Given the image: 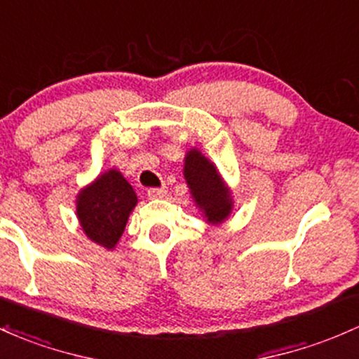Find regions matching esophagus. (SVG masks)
<instances>
[{"mask_svg":"<svg viewBox=\"0 0 359 359\" xmlns=\"http://www.w3.org/2000/svg\"><path fill=\"white\" fill-rule=\"evenodd\" d=\"M148 196L151 199H160L163 196H167V189L161 187V189H148Z\"/></svg>","mask_w":359,"mask_h":359,"instance_id":"34e87169","label":"esophagus"}]
</instances>
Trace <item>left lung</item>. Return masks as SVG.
I'll return each mask as SVG.
<instances>
[{
    "mask_svg": "<svg viewBox=\"0 0 359 359\" xmlns=\"http://www.w3.org/2000/svg\"><path fill=\"white\" fill-rule=\"evenodd\" d=\"M184 179L196 208L203 212L206 223L222 224L233 211L231 189L224 182L216 165L198 148H191L184 158Z\"/></svg>",
    "mask_w": 359,
    "mask_h": 359,
    "instance_id": "left-lung-1",
    "label": "left lung"
}]
</instances>
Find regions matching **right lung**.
Here are the masks:
<instances>
[{
    "label": "right lung",
    "mask_w": 359,
    "mask_h": 359,
    "mask_svg": "<svg viewBox=\"0 0 359 359\" xmlns=\"http://www.w3.org/2000/svg\"><path fill=\"white\" fill-rule=\"evenodd\" d=\"M136 204L137 196L131 184L117 168H110L78 192L76 218L86 237L112 250Z\"/></svg>",
    "instance_id": "obj_1"
}]
</instances>
